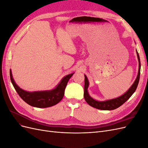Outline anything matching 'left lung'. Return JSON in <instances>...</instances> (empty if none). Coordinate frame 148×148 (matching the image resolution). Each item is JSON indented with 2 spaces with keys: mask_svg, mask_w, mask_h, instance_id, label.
I'll use <instances>...</instances> for the list:
<instances>
[{
  "mask_svg": "<svg viewBox=\"0 0 148 148\" xmlns=\"http://www.w3.org/2000/svg\"><path fill=\"white\" fill-rule=\"evenodd\" d=\"M136 53H137V56H138V59L139 61V71H138L137 78L135 80V82H134L131 88L128 89L127 92H125L123 95L117 98H115V99H110V100L106 101H102V102L97 101L95 99H93L91 97L88 95V88L89 86V83H88V80L86 76L84 75V98L85 101H86V102L89 105L95 107V108L100 109V110H114L118 108V107H119L123 104H124V103L132 96L134 92L136 91L138 83H139V80H140V69H141L140 59L137 51H136Z\"/></svg>",
  "mask_w": 148,
  "mask_h": 148,
  "instance_id": "8db88e82",
  "label": "left lung"
}]
</instances>
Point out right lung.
<instances>
[{
  "instance_id": "1",
  "label": "right lung",
  "mask_w": 148,
  "mask_h": 148,
  "mask_svg": "<svg viewBox=\"0 0 148 148\" xmlns=\"http://www.w3.org/2000/svg\"><path fill=\"white\" fill-rule=\"evenodd\" d=\"M74 73L66 75L62 79L60 83L53 90L49 91L28 92L23 90L17 86L12 77L11 70L10 77L13 87L20 97L28 104L38 108H46L51 107L59 103L64 96L65 89L70 78Z\"/></svg>"
}]
</instances>
